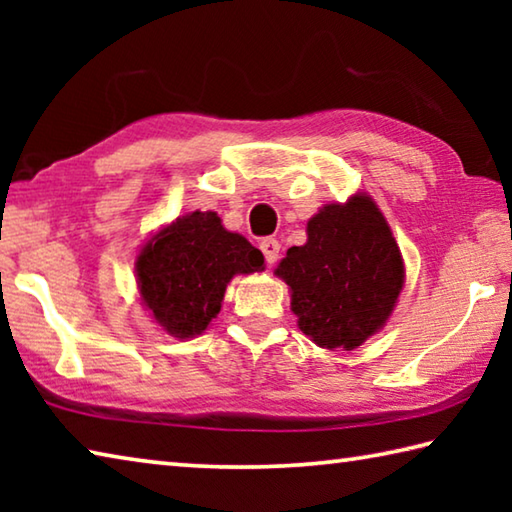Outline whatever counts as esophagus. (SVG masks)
<instances>
[{"label":"esophagus","instance_id":"1","mask_svg":"<svg viewBox=\"0 0 512 512\" xmlns=\"http://www.w3.org/2000/svg\"><path fill=\"white\" fill-rule=\"evenodd\" d=\"M259 250L264 253V259L268 266H273L277 262V257H280V244H277V239H262Z\"/></svg>","mask_w":512,"mask_h":512}]
</instances>
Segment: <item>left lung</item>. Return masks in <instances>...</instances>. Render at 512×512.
Listing matches in <instances>:
<instances>
[{
	"label": "left lung",
	"instance_id": "8db88e82",
	"mask_svg": "<svg viewBox=\"0 0 512 512\" xmlns=\"http://www.w3.org/2000/svg\"><path fill=\"white\" fill-rule=\"evenodd\" d=\"M275 273L291 287L302 334L327 350H354L381 329L404 284L393 232L363 194L309 219L307 244L289 248Z\"/></svg>",
	"mask_w": 512,
	"mask_h": 512
}]
</instances>
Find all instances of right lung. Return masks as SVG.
I'll list each match as a JSON object with an SVG mask.
<instances>
[{"label": "right lung", "mask_w": 512, "mask_h": 512, "mask_svg": "<svg viewBox=\"0 0 512 512\" xmlns=\"http://www.w3.org/2000/svg\"><path fill=\"white\" fill-rule=\"evenodd\" d=\"M264 255L214 212H192L160 230L137 257V282L153 318L178 339L201 334L221 311L237 273H255Z\"/></svg>", "instance_id": "1"}]
</instances>
